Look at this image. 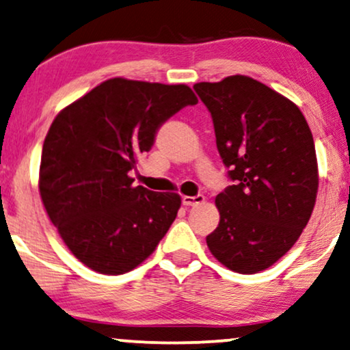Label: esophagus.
<instances>
[{
  "label": "esophagus",
  "mask_w": 350,
  "mask_h": 350,
  "mask_svg": "<svg viewBox=\"0 0 350 350\" xmlns=\"http://www.w3.org/2000/svg\"><path fill=\"white\" fill-rule=\"evenodd\" d=\"M181 202H183V206H199V204L204 202V196L201 194H198V196H183L181 198Z\"/></svg>",
  "instance_id": "obj_1"
}]
</instances>
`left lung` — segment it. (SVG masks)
<instances>
[{
	"label": "left lung",
	"instance_id": "left-lung-1",
	"mask_svg": "<svg viewBox=\"0 0 350 350\" xmlns=\"http://www.w3.org/2000/svg\"><path fill=\"white\" fill-rule=\"evenodd\" d=\"M193 88L211 112L233 181L215 198L220 221L206 238L208 251L230 270L257 273L294 246L314 211V136L296 104L251 77Z\"/></svg>",
	"mask_w": 350,
	"mask_h": 350
}]
</instances>
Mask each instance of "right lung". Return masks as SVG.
Instances as JSON below:
<instances>
[{
    "mask_svg": "<svg viewBox=\"0 0 350 350\" xmlns=\"http://www.w3.org/2000/svg\"><path fill=\"white\" fill-rule=\"evenodd\" d=\"M196 103L186 85L117 77L53 120L43 143L40 196L62 241L88 269L126 273L169 231L181 198L133 186L129 172L152 148L159 126Z\"/></svg>",
    "mask_w": 350,
    "mask_h": 350,
    "instance_id": "right-lung-1",
    "label": "right lung"
}]
</instances>
